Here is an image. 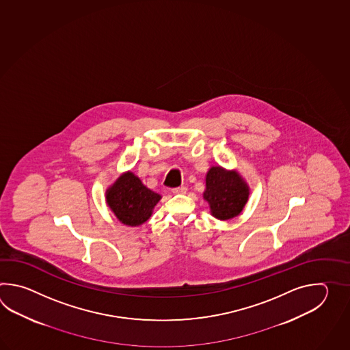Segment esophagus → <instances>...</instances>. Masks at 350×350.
Instances as JSON below:
<instances>
[{
  "instance_id": "esophagus-1",
  "label": "esophagus",
  "mask_w": 350,
  "mask_h": 350,
  "mask_svg": "<svg viewBox=\"0 0 350 350\" xmlns=\"http://www.w3.org/2000/svg\"><path fill=\"white\" fill-rule=\"evenodd\" d=\"M185 186H178V187H175V189H172V193H186Z\"/></svg>"
}]
</instances>
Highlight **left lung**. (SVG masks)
<instances>
[{
	"instance_id": "1",
	"label": "left lung",
	"mask_w": 350,
	"mask_h": 350,
	"mask_svg": "<svg viewBox=\"0 0 350 350\" xmlns=\"http://www.w3.org/2000/svg\"><path fill=\"white\" fill-rule=\"evenodd\" d=\"M250 195L245 178L235 169L211 166L205 176L204 200L208 201L210 214L219 220H230L241 214Z\"/></svg>"
}]
</instances>
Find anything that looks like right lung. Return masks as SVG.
Here are the masks:
<instances>
[{
	"label": "right lung",
	"mask_w": 350,
	"mask_h": 350,
	"mask_svg": "<svg viewBox=\"0 0 350 350\" xmlns=\"http://www.w3.org/2000/svg\"><path fill=\"white\" fill-rule=\"evenodd\" d=\"M106 204L120 223L140 226L149 220L161 195L150 190L133 172H122L106 189Z\"/></svg>",
	"instance_id": "obj_1"
}]
</instances>
